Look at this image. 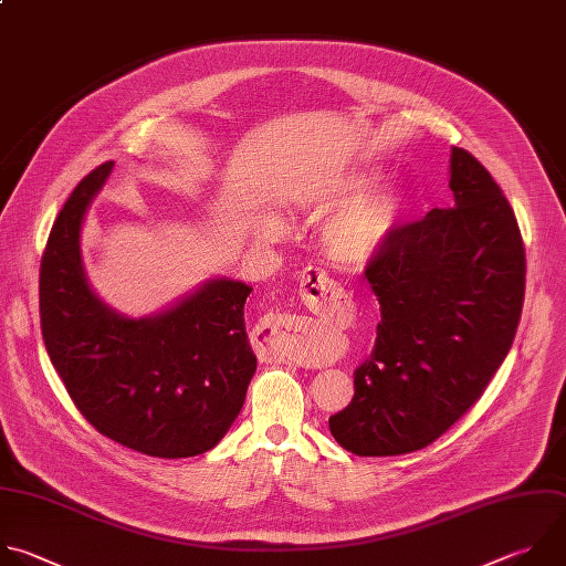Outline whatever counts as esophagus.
<instances>
[{"mask_svg": "<svg viewBox=\"0 0 566 566\" xmlns=\"http://www.w3.org/2000/svg\"><path fill=\"white\" fill-rule=\"evenodd\" d=\"M300 295L302 300L308 304V308H315V311H331L337 300H339V289L333 280L326 277V273L317 266H308L300 273ZM264 359H271V361H284V359H291V361H300L291 350L282 348V346H271L266 353H264Z\"/></svg>", "mask_w": 566, "mask_h": 566, "instance_id": "esophagus-1", "label": "esophagus"}]
</instances>
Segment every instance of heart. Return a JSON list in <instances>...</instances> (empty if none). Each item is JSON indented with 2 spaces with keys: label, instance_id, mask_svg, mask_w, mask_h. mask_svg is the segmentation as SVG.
<instances>
[{
  "label": "heart",
  "instance_id": "b5f03b06",
  "mask_svg": "<svg viewBox=\"0 0 566 566\" xmlns=\"http://www.w3.org/2000/svg\"><path fill=\"white\" fill-rule=\"evenodd\" d=\"M366 177H353L335 186L315 188L302 198V207L311 216H324L366 186ZM400 213V198L394 191H378L350 202L331 216L322 231L319 242L328 260L337 264H361L378 251L396 227ZM282 231V222L271 218L264 222V238H275Z\"/></svg>",
  "mask_w": 566,
  "mask_h": 566
}]
</instances>
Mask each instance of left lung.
I'll return each mask as SVG.
<instances>
[{"mask_svg": "<svg viewBox=\"0 0 566 566\" xmlns=\"http://www.w3.org/2000/svg\"><path fill=\"white\" fill-rule=\"evenodd\" d=\"M453 209L394 227L364 271L378 295V337L353 370V400L328 418L355 455L420 451L484 394L524 302L526 258L515 213L491 172L451 150Z\"/></svg>", "mask_w": 566, "mask_h": 566, "instance_id": "left-lung-1", "label": "left lung"}]
</instances>
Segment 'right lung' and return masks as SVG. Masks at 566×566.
I'll return each mask as SVG.
<instances>
[{
  "label": "right lung",
  "instance_id": "1",
  "mask_svg": "<svg viewBox=\"0 0 566 566\" xmlns=\"http://www.w3.org/2000/svg\"><path fill=\"white\" fill-rule=\"evenodd\" d=\"M111 168L104 161L75 186L51 229L42 337L73 405L102 436L153 458L200 455L231 429L258 366L244 331L251 286L211 280L142 319L102 304L84 277L80 229Z\"/></svg>",
  "mask_w": 566,
  "mask_h": 566
}]
</instances>
